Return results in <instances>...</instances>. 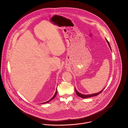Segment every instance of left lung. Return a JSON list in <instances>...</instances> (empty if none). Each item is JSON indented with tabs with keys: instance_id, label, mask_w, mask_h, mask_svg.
I'll return each mask as SVG.
<instances>
[{
	"instance_id": "1",
	"label": "left lung",
	"mask_w": 128,
	"mask_h": 128,
	"mask_svg": "<svg viewBox=\"0 0 128 128\" xmlns=\"http://www.w3.org/2000/svg\"><path fill=\"white\" fill-rule=\"evenodd\" d=\"M106 41H107V43H108V45H109V47H110V49H111V46H110L109 42H108V41L107 40H106ZM104 88L102 90V91H100V92H98V93H96V94H89V95H88V94H87V95H84V94H82L79 93V92L77 91V90H76V89L75 88V91H76V94H77V96H78L79 97L82 98H90V97H92V96H96L100 94V93L102 92V91H103V90H104Z\"/></svg>"
}]
</instances>
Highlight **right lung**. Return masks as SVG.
I'll return each instance as SVG.
<instances>
[{"instance_id": "add662e5", "label": "right lung", "mask_w": 128, "mask_h": 128, "mask_svg": "<svg viewBox=\"0 0 128 128\" xmlns=\"http://www.w3.org/2000/svg\"><path fill=\"white\" fill-rule=\"evenodd\" d=\"M57 90H56V92H55V94H54V96H53V97H52V98H51V99H50V100H48V101L46 102H44V103H48V102H50V101H51V100H53V99H54V98H55V97L56 96V94H57Z\"/></svg>"}]
</instances>
